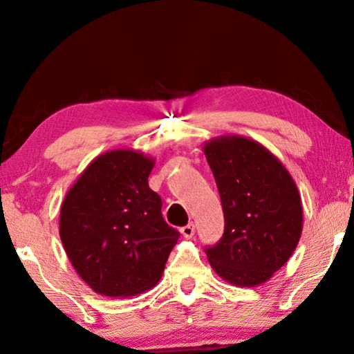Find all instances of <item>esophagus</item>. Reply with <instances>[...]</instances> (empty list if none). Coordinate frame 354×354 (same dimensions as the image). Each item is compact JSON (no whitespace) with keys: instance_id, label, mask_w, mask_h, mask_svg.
<instances>
[{"instance_id":"1","label":"esophagus","mask_w":354,"mask_h":354,"mask_svg":"<svg viewBox=\"0 0 354 354\" xmlns=\"http://www.w3.org/2000/svg\"><path fill=\"white\" fill-rule=\"evenodd\" d=\"M181 234L185 239L194 237V234H195V225L194 223H189V225H185L184 227H181Z\"/></svg>"}]
</instances>
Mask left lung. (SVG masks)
Wrapping results in <instances>:
<instances>
[{"mask_svg":"<svg viewBox=\"0 0 354 354\" xmlns=\"http://www.w3.org/2000/svg\"><path fill=\"white\" fill-rule=\"evenodd\" d=\"M203 151L217 183L225 232L206 248L214 272L239 287L261 286L295 251L303 231L297 184L259 142L220 136Z\"/></svg>","mask_w":354,"mask_h":354,"instance_id":"obj_1","label":"left lung"}]
</instances>
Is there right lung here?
I'll return each instance as SVG.
<instances>
[{"mask_svg":"<svg viewBox=\"0 0 354 354\" xmlns=\"http://www.w3.org/2000/svg\"><path fill=\"white\" fill-rule=\"evenodd\" d=\"M154 159L134 149L95 158L61 206L59 234L71 266L93 292L124 298L153 289L179 232L149 189Z\"/></svg>","mask_w":354,"mask_h":354,"instance_id":"add662e5","label":"right lung"}]
</instances>
